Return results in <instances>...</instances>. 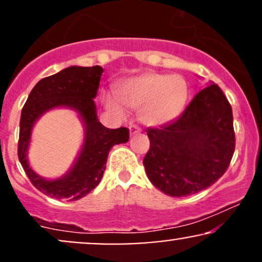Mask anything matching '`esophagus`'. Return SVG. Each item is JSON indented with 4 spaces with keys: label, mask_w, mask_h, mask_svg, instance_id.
<instances>
[{
    "label": "esophagus",
    "mask_w": 262,
    "mask_h": 262,
    "mask_svg": "<svg viewBox=\"0 0 262 262\" xmlns=\"http://www.w3.org/2000/svg\"><path fill=\"white\" fill-rule=\"evenodd\" d=\"M129 132H130V135H135L140 133V128L138 125H130L129 127Z\"/></svg>",
    "instance_id": "1"
}]
</instances>
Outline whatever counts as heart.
<instances>
[{"label": "heart", "instance_id": "obj_1", "mask_svg": "<svg viewBox=\"0 0 262 262\" xmlns=\"http://www.w3.org/2000/svg\"><path fill=\"white\" fill-rule=\"evenodd\" d=\"M114 96L104 97V106L117 117L125 108L138 111L143 123L150 127L167 124L181 116L188 98V86L179 75L146 71L125 80Z\"/></svg>", "mask_w": 262, "mask_h": 262}]
</instances>
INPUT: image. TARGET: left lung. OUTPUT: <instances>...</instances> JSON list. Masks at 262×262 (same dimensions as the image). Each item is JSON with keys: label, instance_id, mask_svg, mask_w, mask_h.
Segmentation results:
<instances>
[{"label": "left lung", "instance_id": "8db88e82", "mask_svg": "<svg viewBox=\"0 0 262 262\" xmlns=\"http://www.w3.org/2000/svg\"><path fill=\"white\" fill-rule=\"evenodd\" d=\"M146 133V175L171 197L189 196L212 186L224 175L235 149L231 107L214 82L207 83L179 118Z\"/></svg>", "mask_w": 262, "mask_h": 262}]
</instances>
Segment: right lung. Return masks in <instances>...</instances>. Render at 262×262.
<instances>
[{
  "label": "right lung",
  "mask_w": 262,
  "mask_h": 262,
  "mask_svg": "<svg viewBox=\"0 0 262 262\" xmlns=\"http://www.w3.org/2000/svg\"><path fill=\"white\" fill-rule=\"evenodd\" d=\"M103 69L69 66L41 79L33 87L20 114L18 159L27 176L39 191L56 200L76 201L89 194L101 182L107 156L112 146L127 143V128L108 129L97 118L93 98L100 86ZM55 107H69L78 113L84 125V143L73 166L58 179L38 176L28 161L31 130L41 115Z\"/></svg>",
  "instance_id": "1"
}]
</instances>
